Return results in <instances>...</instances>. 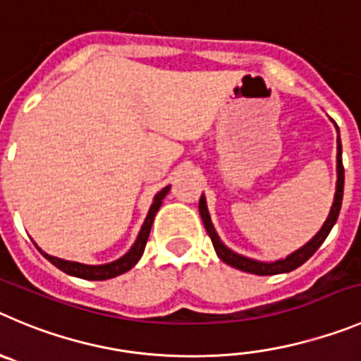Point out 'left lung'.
Masks as SVG:
<instances>
[{
  "instance_id": "left-lung-1",
  "label": "left lung",
  "mask_w": 361,
  "mask_h": 361,
  "mask_svg": "<svg viewBox=\"0 0 361 361\" xmlns=\"http://www.w3.org/2000/svg\"><path fill=\"white\" fill-rule=\"evenodd\" d=\"M335 128H336V133H338V126H336V124ZM342 197H343V165H342V142H340V133H338V137H336V188H335V200H333L331 210H329L328 219L324 221L321 230L315 233V237H313L312 240L306 242L302 247L295 249L294 252H290L288 257L279 258V260H274V262H260V260H252V258L244 257V255H238V252H235L233 249L228 247V245L221 240V237H219L217 231H215L214 224H212V217H210V212H208L207 197H204V194L200 200V214L204 222V228H207L208 235H210L215 252H217V257L221 258L224 264L231 265V267L238 269V271L249 272V274L272 276V274H281V272H290L294 271V269L301 267V265L312 257L313 252L321 247V244L326 240V237L329 235L331 228L335 226L336 219H338L340 208H342Z\"/></svg>"
}]
</instances>
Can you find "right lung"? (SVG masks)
Returning <instances> with one entry per match:
<instances>
[{
	"label": "right lung",
	"instance_id": "obj_1",
	"mask_svg": "<svg viewBox=\"0 0 361 361\" xmlns=\"http://www.w3.org/2000/svg\"><path fill=\"white\" fill-rule=\"evenodd\" d=\"M169 188L171 185H167V187H164L160 192L154 194L153 203H151L149 212H147L146 219H144V224L142 228H140L137 238H135L133 245L128 249V252H124L123 257L117 258V260L109 262V264H101V265H87V264H80V262H71V260H63V258L51 257V255H48V252H44L39 245H37V249H39V251L42 252V257L46 258V260L51 262L55 267H59L60 271H63L66 274L76 276V278L90 279V281H104V279H110V278H116V276L119 274H124V272L130 271L131 267H135L137 262L140 260V257L144 255L146 242L147 238H149L151 226H153L154 215H157V212L160 210L161 201H164V197L167 196Z\"/></svg>",
	"mask_w": 361,
	"mask_h": 361
}]
</instances>
